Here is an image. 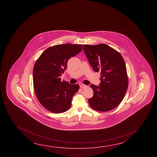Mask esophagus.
I'll use <instances>...</instances> for the list:
<instances>
[{"mask_svg": "<svg viewBox=\"0 0 157 157\" xmlns=\"http://www.w3.org/2000/svg\"><path fill=\"white\" fill-rule=\"evenodd\" d=\"M86 85H84V84H82L80 85V88H82H82H84V87H86Z\"/></svg>", "mask_w": 157, "mask_h": 157, "instance_id": "obj_1", "label": "esophagus"}]
</instances>
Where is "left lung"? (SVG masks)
<instances>
[{
    "mask_svg": "<svg viewBox=\"0 0 157 157\" xmlns=\"http://www.w3.org/2000/svg\"><path fill=\"white\" fill-rule=\"evenodd\" d=\"M84 51L94 71L101 73L100 86L91 84L94 95L88 101L91 108L107 112L123 100L128 87V77L123 57L105 44L83 45Z\"/></svg>",
    "mask_w": 157,
    "mask_h": 157,
    "instance_id": "1",
    "label": "left lung"
}]
</instances>
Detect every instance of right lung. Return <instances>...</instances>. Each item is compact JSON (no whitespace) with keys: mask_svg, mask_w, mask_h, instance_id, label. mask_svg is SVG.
Segmentation results:
<instances>
[{"mask_svg":"<svg viewBox=\"0 0 157 157\" xmlns=\"http://www.w3.org/2000/svg\"><path fill=\"white\" fill-rule=\"evenodd\" d=\"M81 44L50 46L37 59L33 71L34 92L41 105L52 113H63L70 109L73 96L79 89L78 84L61 81L67 62L82 50Z\"/></svg>","mask_w":157,"mask_h":157,"instance_id":"1","label":"right lung"}]
</instances>
